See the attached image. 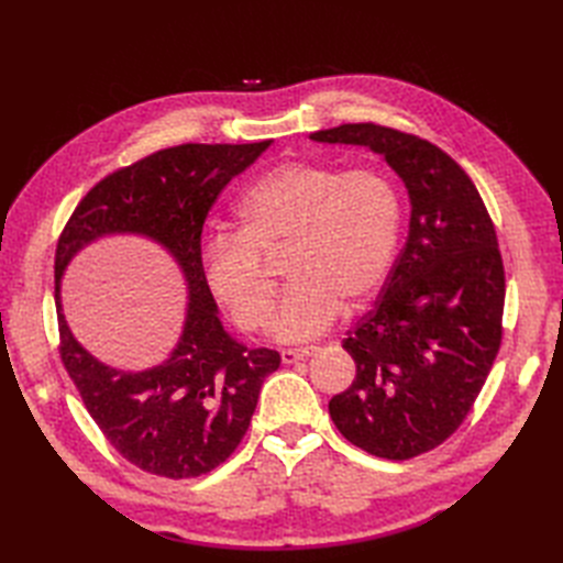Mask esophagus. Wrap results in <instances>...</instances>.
I'll return each instance as SVG.
<instances>
[{"label":"esophagus","instance_id":"esophagus-1","mask_svg":"<svg viewBox=\"0 0 563 563\" xmlns=\"http://www.w3.org/2000/svg\"><path fill=\"white\" fill-rule=\"evenodd\" d=\"M319 347H298V350H282V362L284 364H296L300 360H308V356L317 354Z\"/></svg>","mask_w":563,"mask_h":563}]
</instances>
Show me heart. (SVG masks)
Instances as JSON below:
<instances>
[{
	"instance_id": "heart-1",
	"label": "heart",
	"mask_w": 563,
	"mask_h": 563,
	"mask_svg": "<svg viewBox=\"0 0 563 563\" xmlns=\"http://www.w3.org/2000/svg\"><path fill=\"white\" fill-rule=\"evenodd\" d=\"M240 236L220 234L201 251V277L244 331L272 319L275 286L261 261L288 249L275 335L305 343L327 331L340 305L354 310L378 291L399 242L401 201L373 168L284 162L255 180L236 207Z\"/></svg>"
}]
</instances>
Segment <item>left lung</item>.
I'll list each match as a JSON object with an SVG mask.
<instances>
[{"mask_svg":"<svg viewBox=\"0 0 563 563\" xmlns=\"http://www.w3.org/2000/svg\"><path fill=\"white\" fill-rule=\"evenodd\" d=\"M310 141L376 152L411 201L406 244L376 310L343 340L356 378L329 401L350 444L408 460L460 428L496 362L505 305L496 228L470 176L418 135L343 124Z\"/></svg>","mask_w":563,"mask_h":563,"instance_id":"8db88e82","label":"left lung"}]
</instances>
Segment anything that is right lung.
<instances>
[{
  "label": "right lung",
  "instance_id": "obj_1",
  "mask_svg": "<svg viewBox=\"0 0 563 563\" xmlns=\"http://www.w3.org/2000/svg\"><path fill=\"white\" fill-rule=\"evenodd\" d=\"M272 141L246 145L187 143L159 150L110 174L79 201L56 249L60 360L87 411L129 463L166 479L207 474L234 453L279 352L249 350L218 317L201 277V230L220 190L258 159ZM114 233L162 245L188 288L186 321L169 360L145 372L103 365L62 314L59 284L84 246Z\"/></svg>",
  "mask_w": 563,
  "mask_h": 563
}]
</instances>
